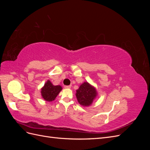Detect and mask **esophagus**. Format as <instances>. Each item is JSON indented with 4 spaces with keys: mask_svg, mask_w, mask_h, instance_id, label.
<instances>
[{
    "mask_svg": "<svg viewBox=\"0 0 150 150\" xmlns=\"http://www.w3.org/2000/svg\"><path fill=\"white\" fill-rule=\"evenodd\" d=\"M71 85H69V86H64V88H71Z\"/></svg>",
    "mask_w": 150,
    "mask_h": 150,
    "instance_id": "esophagus-1",
    "label": "esophagus"
}]
</instances>
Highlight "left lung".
Returning a JSON list of instances; mask_svg holds the SVG:
<instances>
[{
	"mask_svg": "<svg viewBox=\"0 0 150 150\" xmlns=\"http://www.w3.org/2000/svg\"><path fill=\"white\" fill-rule=\"evenodd\" d=\"M97 95V92L93 86L85 82L76 91V96L79 103L84 106H88L92 104Z\"/></svg>",
	"mask_w": 150,
	"mask_h": 150,
	"instance_id": "1",
	"label": "left lung"
}]
</instances>
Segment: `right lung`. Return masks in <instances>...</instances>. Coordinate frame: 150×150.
I'll list each match as a JSON object with an SVG mask.
<instances>
[{
	"instance_id": "1",
	"label": "right lung",
	"mask_w": 150,
	"mask_h": 150,
	"mask_svg": "<svg viewBox=\"0 0 150 150\" xmlns=\"http://www.w3.org/2000/svg\"><path fill=\"white\" fill-rule=\"evenodd\" d=\"M62 89L61 86H54L50 81H47L41 89L42 98L47 101H54Z\"/></svg>"
}]
</instances>
